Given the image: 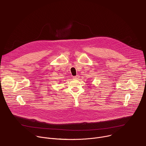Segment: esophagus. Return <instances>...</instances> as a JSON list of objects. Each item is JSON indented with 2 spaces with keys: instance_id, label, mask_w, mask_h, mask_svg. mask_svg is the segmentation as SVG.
Returning <instances> with one entry per match:
<instances>
[{
  "instance_id": "esophagus-1",
  "label": "esophagus",
  "mask_w": 146,
  "mask_h": 146,
  "mask_svg": "<svg viewBox=\"0 0 146 146\" xmlns=\"http://www.w3.org/2000/svg\"><path fill=\"white\" fill-rule=\"evenodd\" d=\"M78 78H79V76H78V75H77V76L73 77V78H74V79H77Z\"/></svg>"
}]
</instances>
